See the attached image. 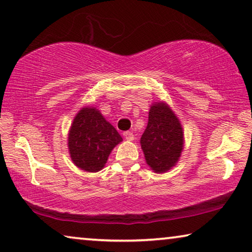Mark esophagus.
Here are the masks:
<instances>
[{
  "label": "esophagus",
  "instance_id": "34e87169",
  "mask_svg": "<svg viewBox=\"0 0 252 252\" xmlns=\"http://www.w3.org/2000/svg\"><path fill=\"white\" fill-rule=\"evenodd\" d=\"M124 137H125L127 141H133L134 134L131 133V131H125V133H124Z\"/></svg>",
  "mask_w": 252,
  "mask_h": 252
}]
</instances>
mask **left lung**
I'll return each instance as SVG.
<instances>
[{"label":"left lung","mask_w":252,"mask_h":252,"mask_svg":"<svg viewBox=\"0 0 252 252\" xmlns=\"http://www.w3.org/2000/svg\"><path fill=\"white\" fill-rule=\"evenodd\" d=\"M139 143L146 164L153 172H168L178 163L185 145L184 128L168 103L151 104L148 126Z\"/></svg>","instance_id":"1"}]
</instances>
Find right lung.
I'll use <instances>...</instances> for the list:
<instances>
[{
	"label": "right lung",
	"instance_id": "add662e5",
	"mask_svg": "<svg viewBox=\"0 0 252 252\" xmlns=\"http://www.w3.org/2000/svg\"><path fill=\"white\" fill-rule=\"evenodd\" d=\"M123 138L106 121L99 109L92 106L81 108L68 130L67 146L71 160L87 172L104 168L111 151Z\"/></svg>",
	"mask_w": 252,
	"mask_h": 252
}]
</instances>
